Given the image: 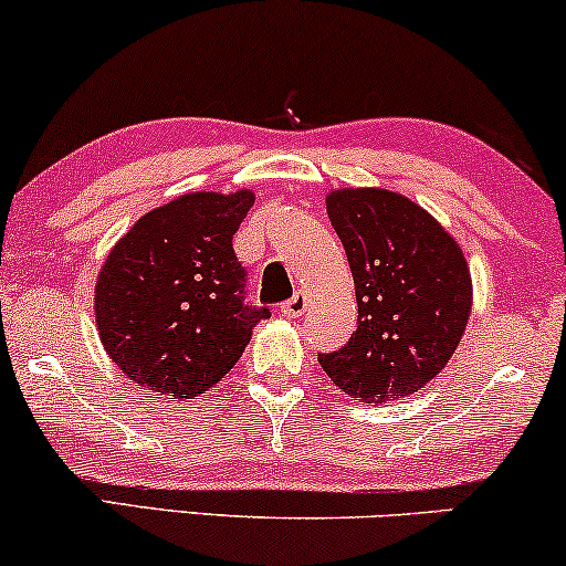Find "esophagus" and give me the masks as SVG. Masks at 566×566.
<instances>
[{
	"label": "esophagus",
	"instance_id": "obj_1",
	"mask_svg": "<svg viewBox=\"0 0 566 566\" xmlns=\"http://www.w3.org/2000/svg\"><path fill=\"white\" fill-rule=\"evenodd\" d=\"M305 307H307V295L305 292H295V295L279 305V311H282L287 318H297V316H303Z\"/></svg>",
	"mask_w": 566,
	"mask_h": 566
}]
</instances>
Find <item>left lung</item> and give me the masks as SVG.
<instances>
[{"mask_svg":"<svg viewBox=\"0 0 566 566\" xmlns=\"http://www.w3.org/2000/svg\"><path fill=\"white\" fill-rule=\"evenodd\" d=\"M332 227L355 279L357 328L318 353L326 376L378 405L423 389L460 345L473 305L462 250L431 213L391 190H334Z\"/></svg>","mask_w":566,"mask_h":566,"instance_id":"1","label":"left lung"}]
</instances>
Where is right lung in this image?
<instances>
[{"label": "right lung", "mask_w": 566, "mask_h": 566, "mask_svg": "<svg viewBox=\"0 0 566 566\" xmlns=\"http://www.w3.org/2000/svg\"><path fill=\"white\" fill-rule=\"evenodd\" d=\"M253 192H190L148 211L106 255L96 282L102 345L130 381L192 399L230 374L266 305L245 300L232 238Z\"/></svg>", "instance_id": "add662e5"}]
</instances>
